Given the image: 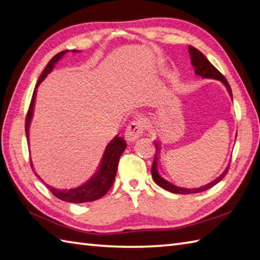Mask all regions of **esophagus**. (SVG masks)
I'll use <instances>...</instances> for the list:
<instances>
[{
	"label": "esophagus",
	"mask_w": 260,
	"mask_h": 260,
	"mask_svg": "<svg viewBox=\"0 0 260 260\" xmlns=\"http://www.w3.org/2000/svg\"><path fill=\"white\" fill-rule=\"evenodd\" d=\"M144 132V123L141 119L131 121L125 131V140L128 143L135 142Z\"/></svg>",
	"instance_id": "esophagus-1"
}]
</instances>
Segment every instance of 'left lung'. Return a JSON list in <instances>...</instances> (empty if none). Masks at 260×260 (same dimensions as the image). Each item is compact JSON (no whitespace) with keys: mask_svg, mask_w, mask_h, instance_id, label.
<instances>
[{"mask_svg":"<svg viewBox=\"0 0 260 260\" xmlns=\"http://www.w3.org/2000/svg\"><path fill=\"white\" fill-rule=\"evenodd\" d=\"M189 53H190V58H191V64L194 68V73L198 76H201L202 78H208V79H215L221 81L222 84L224 85V87L227 88V90L229 92L230 98L233 99V91H231V88L228 84L227 79L219 73L218 69L214 67V66L209 61V60L206 58V56L201 52L199 51L198 49H196L194 47L189 46ZM155 144V148H156V153H155V157H154V161L152 164V178L153 180L155 181V183L157 185H159L163 189H165L167 191H170L172 193H176V194H190V193H199V192H203L207 191L209 189H211L212 186H214L217 183H219L221 181L225 174L228 173V169L229 165L227 167L223 172L220 174L217 179L213 180L210 183L200 186V187H196V189H187V187H182V186H178L173 183H171L170 181H168L167 179H164L163 176L159 173V169H158V151H159V146L157 143H154Z\"/></svg>","mask_w":260,"mask_h":260,"instance_id":"obj_1","label":"left lung"}]
</instances>
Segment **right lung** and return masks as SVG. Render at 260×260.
I'll return each mask as SVG.
<instances>
[{"label": "right lung", "instance_id": "1", "mask_svg": "<svg viewBox=\"0 0 260 260\" xmlns=\"http://www.w3.org/2000/svg\"><path fill=\"white\" fill-rule=\"evenodd\" d=\"M68 50H63L61 52L57 53L50 61L48 62L46 66V68L43 69L41 76L39 77L38 82L35 88V91H33L32 99L30 103V107L29 110H27V115H26V119H25V134H26V140L29 141V127L31 124V119L33 116V108H35V102H36V90L39 87V85L41 84L43 79L46 78L48 74H50L53 70V67L56 66V63L61 59L66 53H68ZM73 52H79L78 50H73ZM126 148V142L124 141L123 137H118L115 136L114 139L109 142V144L106 146V150H105L101 164H99L98 170L96 171V173L93 174L91 178L85 182L84 184H81L77 187H74V189H69V190H60L56 189L51 185H47L49 190L51 191L52 194L54 197H57L58 199L66 202H70V203H84V202H90V201H95L104 197L108 190L112 187L116 172H117V167H118V161L119 157ZM31 163V168L35 172V169H33V164ZM36 173V172H35ZM36 175L41 181H43L40 176H39L37 173Z\"/></svg>", "mask_w": 260, "mask_h": 260}]
</instances>
